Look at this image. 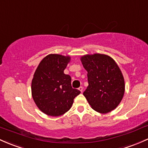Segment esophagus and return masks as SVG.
I'll use <instances>...</instances> for the list:
<instances>
[{
	"instance_id": "34e87169",
	"label": "esophagus",
	"mask_w": 148,
	"mask_h": 148,
	"mask_svg": "<svg viewBox=\"0 0 148 148\" xmlns=\"http://www.w3.org/2000/svg\"><path fill=\"white\" fill-rule=\"evenodd\" d=\"M78 90H80L81 92H82V91H83V87H79V88H78Z\"/></svg>"
}]
</instances>
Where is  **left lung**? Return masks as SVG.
Segmentation results:
<instances>
[{
  "mask_svg": "<svg viewBox=\"0 0 148 148\" xmlns=\"http://www.w3.org/2000/svg\"><path fill=\"white\" fill-rule=\"evenodd\" d=\"M87 71V86L83 95L94 110L106 114L120 104L125 92L123 76L110 56L100 53L81 57Z\"/></svg>",
  "mask_w": 148,
  "mask_h": 148,
  "instance_id": "8db88e82",
  "label": "left lung"
}]
</instances>
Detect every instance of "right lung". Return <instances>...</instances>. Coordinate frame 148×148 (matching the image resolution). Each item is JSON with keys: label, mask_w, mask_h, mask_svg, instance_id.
<instances>
[{"label": "right lung", "mask_w": 148, "mask_h": 148, "mask_svg": "<svg viewBox=\"0 0 148 148\" xmlns=\"http://www.w3.org/2000/svg\"><path fill=\"white\" fill-rule=\"evenodd\" d=\"M71 57L49 54L36 68L32 81V95L37 107L51 116L67 112L80 91L71 86V77L64 73Z\"/></svg>", "instance_id": "1"}]
</instances>
